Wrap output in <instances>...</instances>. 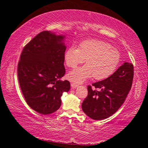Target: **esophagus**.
<instances>
[{
    "label": "esophagus",
    "mask_w": 148,
    "mask_h": 148,
    "mask_svg": "<svg viewBox=\"0 0 148 148\" xmlns=\"http://www.w3.org/2000/svg\"><path fill=\"white\" fill-rule=\"evenodd\" d=\"M77 86H78V85H77V84H74V83H71V87H72L73 89L76 88V87H77Z\"/></svg>",
    "instance_id": "esophagus-1"
}]
</instances>
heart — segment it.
<instances>
[{"instance_id":"heart-1","label":"heart","mask_w":148,"mask_h":148,"mask_svg":"<svg viewBox=\"0 0 148 148\" xmlns=\"http://www.w3.org/2000/svg\"><path fill=\"white\" fill-rule=\"evenodd\" d=\"M120 53L107 42L99 40H87L79 44V47L71 46L66 50L64 60L69 68L86 64L71 71L69 79L76 83H82L93 76L97 80L108 77L116 71L120 61Z\"/></svg>"}]
</instances>
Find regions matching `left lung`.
Wrapping results in <instances>:
<instances>
[{
    "label": "left lung",
    "mask_w": 148,
    "mask_h": 148,
    "mask_svg": "<svg viewBox=\"0 0 148 148\" xmlns=\"http://www.w3.org/2000/svg\"><path fill=\"white\" fill-rule=\"evenodd\" d=\"M133 77V64L125 62L108 78L87 86L88 95L82 104L84 113L95 120L112 116L123 104Z\"/></svg>",
    "instance_id": "1"
}]
</instances>
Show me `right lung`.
I'll return each instance as SVG.
<instances>
[{"label":"right lung","instance_id":"1","mask_svg":"<svg viewBox=\"0 0 148 148\" xmlns=\"http://www.w3.org/2000/svg\"><path fill=\"white\" fill-rule=\"evenodd\" d=\"M63 36L42 31L23 47L17 65V76L27 104L43 115L57 111L61 104L62 92L69 91L65 74L66 47Z\"/></svg>","mask_w":148,"mask_h":148}]
</instances>
